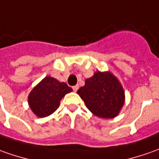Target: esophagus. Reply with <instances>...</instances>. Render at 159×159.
<instances>
[{
    "instance_id": "1",
    "label": "esophagus",
    "mask_w": 159,
    "mask_h": 159,
    "mask_svg": "<svg viewBox=\"0 0 159 159\" xmlns=\"http://www.w3.org/2000/svg\"><path fill=\"white\" fill-rule=\"evenodd\" d=\"M78 88H79V86H78V85H75V86H73V87H72V89H73V90H74L75 92H76V91H77V89H78Z\"/></svg>"
}]
</instances>
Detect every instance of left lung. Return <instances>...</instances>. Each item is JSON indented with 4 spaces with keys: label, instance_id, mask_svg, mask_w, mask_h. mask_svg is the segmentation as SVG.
<instances>
[{
    "label": "left lung",
    "instance_id": "obj_1",
    "mask_svg": "<svg viewBox=\"0 0 159 159\" xmlns=\"http://www.w3.org/2000/svg\"><path fill=\"white\" fill-rule=\"evenodd\" d=\"M94 115L102 118H113L125 102V92L120 83L109 72H96L86 79L85 85L77 90Z\"/></svg>",
    "mask_w": 159,
    "mask_h": 159
}]
</instances>
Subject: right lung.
Instances as JSON below:
<instances>
[{
    "label": "right lung",
    "mask_w": 159,
    "mask_h": 159,
    "mask_svg": "<svg viewBox=\"0 0 159 159\" xmlns=\"http://www.w3.org/2000/svg\"><path fill=\"white\" fill-rule=\"evenodd\" d=\"M71 91L65 83L47 76L30 92L29 103L36 116L44 117L57 111L61 98Z\"/></svg>",
    "instance_id": "obj_1"
}]
</instances>
